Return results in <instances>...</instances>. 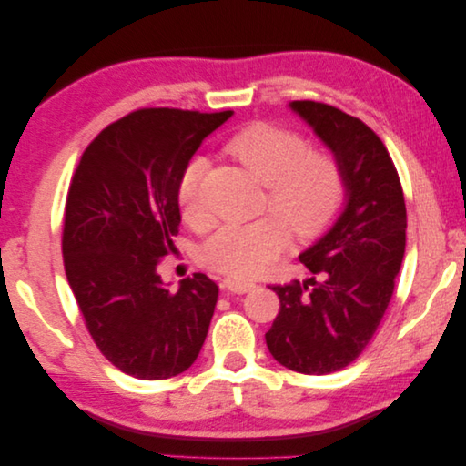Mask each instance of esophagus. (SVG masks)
<instances>
[{
  "mask_svg": "<svg viewBox=\"0 0 466 466\" xmlns=\"http://www.w3.org/2000/svg\"><path fill=\"white\" fill-rule=\"evenodd\" d=\"M255 288L252 281H245V279H237V278H228L223 279V289H228L231 293H247Z\"/></svg>",
  "mask_w": 466,
  "mask_h": 466,
  "instance_id": "1",
  "label": "esophagus"
}]
</instances>
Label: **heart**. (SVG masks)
Returning a JSON list of instances; mask_svg holds the SVG:
<instances>
[{
  "label": "heart",
  "mask_w": 466,
  "mask_h": 466,
  "mask_svg": "<svg viewBox=\"0 0 466 466\" xmlns=\"http://www.w3.org/2000/svg\"><path fill=\"white\" fill-rule=\"evenodd\" d=\"M228 149L268 187V204L282 219L268 216L221 225L206 238L202 260L233 278H255L286 250L289 229L299 238H313L329 228L342 208L346 178L332 153L311 151L303 136L276 124L247 126L229 139ZM206 167L204 157L190 159L177 185L180 214L190 225L206 221L198 198Z\"/></svg>",
  "instance_id": "b5f03b06"
}]
</instances>
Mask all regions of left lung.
I'll return each instance as SVG.
<instances>
[{
    "instance_id": "left-lung-1",
    "label": "left lung",
    "mask_w": 466,
    "mask_h": 466,
    "mask_svg": "<svg viewBox=\"0 0 466 466\" xmlns=\"http://www.w3.org/2000/svg\"><path fill=\"white\" fill-rule=\"evenodd\" d=\"M289 110L340 163L346 194L330 228L299 255L319 279L272 288L279 313L266 346L291 371L327 375L361 354L387 311L404 258L406 206L387 147L360 118L315 101Z\"/></svg>"
}]
</instances>
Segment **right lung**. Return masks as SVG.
Listing matches in <instances>:
<instances>
[{
	"label": "right lung",
	"mask_w": 466,
	"mask_h": 466,
	"mask_svg": "<svg viewBox=\"0 0 466 466\" xmlns=\"http://www.w3.org/2000/svg\"><path fill=\"white\" fill-rule=\"evenodd\" d=\"M233 110L144 108L106 126L67 192V284L103 356L136 379L187 371L204 346L218 286L206 274L168 289L157 264L175 250L177 185L204 139Z\"/></svg>",
	"instance_id": "right-lung-1"
}]
</instances>
